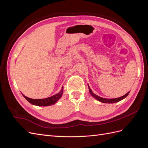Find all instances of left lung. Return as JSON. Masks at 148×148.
Masks as SVG:
<instances>
[{
  "mask_svg": "<svg viewBox=\"0 0 148 148\" xmlns=\"http://www.w3.org/2000/svg\"><path fill=\"white\" fill-rule=\"evenodd\" d=\"M88 88H89V93L91 94V96L92 97H94L96 99H97V101H99L101 102H103V103H109V104H112V103H115V102H119L121 100H122L123 99H125V97H126L128 95V94L130 93V92H128L126 95H125L124 96H122V97H118V98H115V99H105V98H102V97H101L99 96H98L97 95H96L95 94H94L92 92V91H91V88H89V86H88Z\"/></svg>",
  "mask_w": 148,
  "mask_h": 148,
  "instance_id": "obj_1",
  "label": "left lung"
}]
</instances>
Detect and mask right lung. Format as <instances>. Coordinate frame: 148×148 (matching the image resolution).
I'll list each match as a JSON object with an SVG mask.
<instances>
[{"mask_svg":"<svg viewBox=\"0 0 148 148\" xmlns=\"http://www.w3.org/2000/svg\"><path fill=\"white\" fill-rule=\"evenodd\" d=\"M63 90L64 89L62 88L61 91L59 93H57L56 95H53L51 97L45 98V99H31V98L26 97L23 95V96L26 100H27L29 103H31V104L38 106H48L54 104L55 103L60 99L62 95V94H63Z\"/></svg>","mask_w":148,"mask_h":148,"instance_id":"1","label":"right lung"}]
</instances>
